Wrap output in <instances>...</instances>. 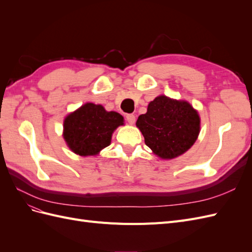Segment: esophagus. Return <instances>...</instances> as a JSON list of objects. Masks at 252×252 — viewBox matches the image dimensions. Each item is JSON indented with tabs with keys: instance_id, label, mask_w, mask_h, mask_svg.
<instances>
[{
	"instance_id": "1",
	"label": "esophagus",
	"mask_w": 252,
	"mask_h": 252,
	"mask_svg": "<svg viewBox=\"0 0 252 252\" xmlns=\"http://www.w3.org/2000/svg\"><path fill=\"white\" fill-rule=\"evenodd\" d=\"M126 121L128 122L129 124H134V122H135V116L134 114H132V113H129V114H126Z\"/></svg>"
}]
</instances>
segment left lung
Wrapping results in <instances>:
<instances>
[{
	"mask_svg": "<svg viewBox=\"0 0 252 252\" xmlns=\"http://www.w3.org/2000/svg\"><path fill=\"white\" fill-rule=\"evenodd\" d=\"M136 126L145 144L162 158H173L192 146L200 132V118L192 106L159 95L141 114Z\"/></svg>",
	"mask_w": 252,
	"mask_h": 252,
	"instance_id": "8db88e82",
	"label": "left lung"
}]
</instances>
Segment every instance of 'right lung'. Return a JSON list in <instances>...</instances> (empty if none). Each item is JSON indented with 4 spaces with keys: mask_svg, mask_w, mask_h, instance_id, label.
<instances>
[{
    "mask_svg": "<svg viewBox=\"0 0 252 252\" xmlns=\"http://www.w3.org/2000/svg\"><path fill=\"white\" fill-rule=\"evenodd\" d=\"M123 122L120 113L87 103L65 119L64 139L77 155L94 156L108 146L113 130Z\"/></svg>",
    "mask_w": 252,
    "mask_h": 252,
    "instance_id": "1",
    "label": "right lung"
}]
</instances>
